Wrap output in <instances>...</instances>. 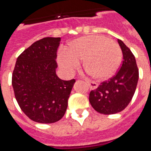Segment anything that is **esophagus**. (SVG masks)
<instances>
[{
	"label": "esophagus",
	"instance_id": "esophagus-1",
	"mask_svg": "<svg viewBox=\"0 0 151 151\" xmlns=\"http://www.w3.org/2000/svg\"><path fill=\"white\" fill-rule=\"evenodd\" d=\"M86 83H87V85L89 86L90 89H96L97 87H98V85H97L96 82H93V81H85Z\"/></svg>",
	"mask_w": 151,
	"mask_h": 151
}]
</instances>
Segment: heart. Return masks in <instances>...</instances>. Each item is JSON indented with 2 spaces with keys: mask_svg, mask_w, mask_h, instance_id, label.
Instances as JSON below:
<instances>
[{
  "mask_svg": "<svg viewBox=\"0 0 151 151\" xmlns=\"http://www.w3.org/2000/svg\"><path fill=\"white\" fill-rule=\"evenodd\" d=\"M122 49L115 41L100 35H89L77 39L67 49L59 54V63L64 71L71 74L84 60V68L92 78L106 80L118 70Z\"/></svg>",
  "mask_w": 151,
  "mask_h": 151,
  "instance_id": "b5f03b06",
  "label": "heart"
}]
</instances>
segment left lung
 <instances>
[{
	"instance_id": "8db88e82",
	"label": "left lung",
	"mask_w": 151,
	"mask_h": 151,
	"mask_svg": "<svg viewBox=\"0 0 151 151\" xmlns=\"http://www.w3.org/2000/svg\"><path fill=\"white\" fill-rule=\"evenodd\" d=\"M117 42L123 53L121 68L89 94L92 106L103 114H114L124 110L131 102L138 83L139 69L134 55L123 41Z\"/></svg>"
}]
</instances>
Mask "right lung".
<instances>
[{"mask_svg":"<svg viewBox=\"0 0 151 151\" xmlns=\"http://www.w3.org/2000/svg\"><path fill=\"white\" fill-rule=\"evenodd\" d=\"M60 40L45 37L32 44L19 55L13 70L12 84L18 104L38 123H54L63 117L75 82L61 80L55 73Z\"/></svg>","mask_w":151,"mask_h":151,"instance_id":"1","label":"right lung"}]
</instances>
